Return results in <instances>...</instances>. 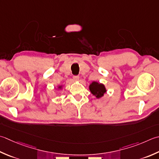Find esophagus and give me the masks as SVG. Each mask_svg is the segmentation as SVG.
<instances>
[{
    "label": "esophagus",
    "mask_w": 159,
    "mask_h": 159,
    "mask_svg": "<svg viewBox=\"0 0 159 159\" xmlns=\"http://www.w3.org/2000/svg\"><path fill=\"white\" fill-rule=\"evenodd\" d=\"M73 79H74V80H76H76H79V76H73Z\"/></svg>",
    "instance_id": "esophagus-1"
}]
</instances>
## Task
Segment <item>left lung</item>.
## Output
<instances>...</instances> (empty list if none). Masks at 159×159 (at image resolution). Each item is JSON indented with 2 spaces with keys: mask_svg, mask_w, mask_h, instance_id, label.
Here are the masks:
<instances>
[{
  "mask_svg": "<svg viewBox=\"0 0 159 159\" xmlns=\"http://www.w3.org/2000/svg\"><path fill=\"white\" fill-rule=\"evenodd\" d=\"M89 89L92 94L96 96V98H100L103 96L104 93L106 92L105 86L102 84H99L96 82H93L89 85Z\"/></svg>",
  "mask_w": 159,
  "mask_h": 159,
  "instance_id": "8db88e82",
  "label": "left lung"
}]
</instances>
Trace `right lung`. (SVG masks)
<instances>
[{"label":"right lung","mask_w":159,"mask_h":159,"mask_svg":"<svg viewBox=\"0 0 159 159\" xmlns=\"http://www.w3.org/2000/svg\"><path fill=\"white\" fill-rule=\"evenodd\" d=\"M60 88H61V87H60Z\"/></svg>","instance_id":"add662e5"}]
</instances>
